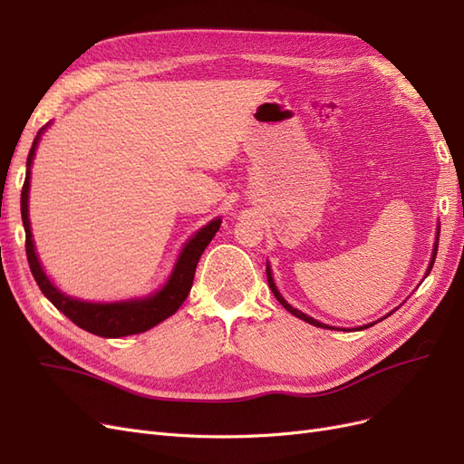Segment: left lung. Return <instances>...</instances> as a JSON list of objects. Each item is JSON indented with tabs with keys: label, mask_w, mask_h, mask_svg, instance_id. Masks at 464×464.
Masks as SVG:
<instances>
[{
	"label": "left lung",
	"mask_w": 464,
	"mask_h": 464,
	"mask_svg": "<svg viewBox=\"0 0 464 464\" xmlns=\"http://www.w3.org/2000/svg\"><path fill=\"white\" fill-rule=\"evenodd\" d=\"M438 236H440V232H438ZM435 254H438V242H435V246H433V256H431V263H430V269H428V273L431 271V265H433V261H435ZM266 280H269V288L273 290V294H275V298L280 302V304H283L285 307H286V310L292 314V315H296V317H300V319H304L305 323H310V325H315V327H323V329H325L327 325H325V323H319L317 319H314V317H310V315H305V314H302V312H298V310H294V307L283 298V296H280V292L276 290V286H275V280H273V276H271V269H269V265H266ZM372 325H373V323H372ZM372 325H363V327H360V329H368V327H372ZM329 329V327H327ZM333 329V327H331Z\"/></svg>",
	"instance_id": "8db88e82"
}]
</instances>
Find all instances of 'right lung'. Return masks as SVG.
Wrapping results in <instances>:
<instances>
[{
  "label": "right lung",
  "mask_w": 464,
  "mask_h": 464,
  "mask_svg": "<svg viewBox=\"0 0 464 464\" xmlns=\"http://www.w3.org/2000/svg\"><path fill=\"white\" fill-rule=\"evenodd\" d=\"M44 131L42 128L31 147L29 159H26V176L21 191V217L24 227V247H26V259H29L31 273L36 280L42 294L58 307V310L72 319L77 327L85 329L92 334L104 336V339H118V336H128L149 331L150 327L159 325L160 321L170 317L178 312V307L184 304L188 294L193 285L195 266L199 263V257L205 247L213 240L217 230L220 228V218L210 220L205 228L195 234L191 240L186 244L184 251L174 266V273L170 275L166 286L145 300H130V302H116V304H91L73 300L55 288L50 278L44 275L40 266V261L34 254L33 234H31V222H29V186H31V164L34 159V150L38 145V137Z\"/></svg>",
  "instance_id": "obj_1"
}]
</instances>
